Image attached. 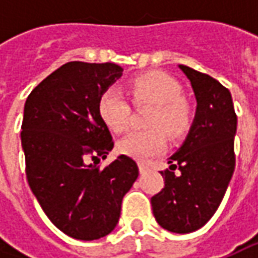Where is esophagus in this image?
Wrapping results in <instances>:
<instances>
[{
    "instance_id": "obj_1",
    "label": "esophagus",
    "mask_w": 258,
    "mask_h": 258,
    "mask_svg": "<svg viewBox=\"0 0 258 258\" xmlns=\"http://www.w3.org/2000/svg\"><path fill=\"white\" fill-rule=\"evenodd\" d=\"M139 171H141V173H145L148 171V166L144 162H139Z\"/></svg>"
}]
</instances>
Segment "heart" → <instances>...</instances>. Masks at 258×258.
<instances>
[{"mask_svg":"<svg viewBox=\"0 0 258 258\" xmlns=\"http://www.w3.org/2000/svg\"><path fill=\"white\" fill-rule=\"evenodd\" d=\"M135 104H152L148 117L149 131H132L119 141L117 149L138 161H148L165 149V134L179 138L191 124V107L182 99V87L171 76L152 72L131 82ZM131 103L117 87L107 89L99 102V113L106 126L116 134L126 131L131 120Z\"/></svg>","mask_w":258,"mask_h":258,"instance_id":"1","label":"heart"}]
</instances>
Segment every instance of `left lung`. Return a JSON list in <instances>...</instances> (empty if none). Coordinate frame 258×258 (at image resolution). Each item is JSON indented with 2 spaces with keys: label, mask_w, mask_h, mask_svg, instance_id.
Returning <instances> with one entry per match:
<instances>
[{
  "label": "left lung",
  "mask_w": 258,
  "mask_h": 258,
  "mask_svg": "<svg viewBox=\"0 0 258 258\" xmlns=\"http://www.w3.org/2000/svg\"><path fill=\"white\" fill-rule=\"evenodd\" d=\"M179 69L191 82L197 110L183 144L168 159L169 169L161 172L165 186L151 204L162 228L188 234L210 221L231 181L237 114L230 90L218 80L188 66Z\"/></svg>",
  "instance_id": "8db88e82"
}]
</instances>
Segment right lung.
I'll list each match as a JSON object with an SVG mask.
<instances>
[{
	"label": "right lung",
	"mask_w": 258,
	"mask_h": 258,
	"mask_svg": "<svg viewBox=\"0 0 258 258\" xmlns=\"http://www.w3.org/2000/svg\"><path fill=\"white\" fill-rule=\"evenodd\" d=\"M114 63L70 61L28 94L21 126L27 181L55 227L76 240L112 233L139 168L120 155L100 169L113 139L99 102L122 76Z\"/></svg>",
	"instance_id": "right-lung-1"
}]
</instances>
